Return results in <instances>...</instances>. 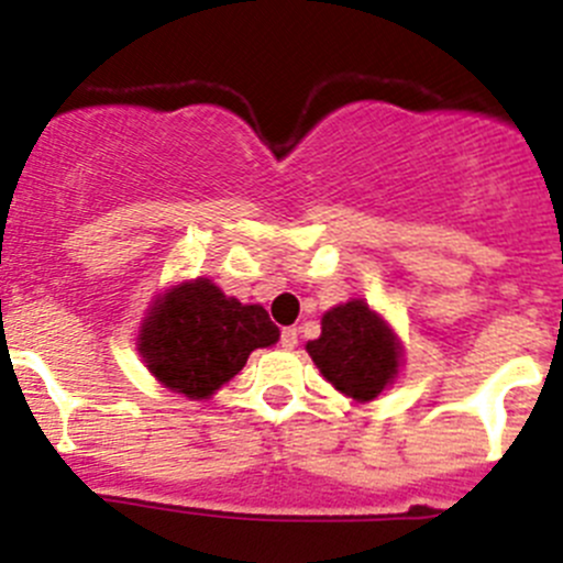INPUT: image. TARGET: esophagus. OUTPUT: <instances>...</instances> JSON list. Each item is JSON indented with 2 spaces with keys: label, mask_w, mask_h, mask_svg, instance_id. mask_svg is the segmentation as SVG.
Returning <instances> with one entry per match:
<instances>
[{
  "label": "esophagus",
  "mask_w": 563,
  "mask_h": 563,
  "mask_svg": "<svg viewBox=\"0 0 563 563\" xmlns=\"http://www.w3.org/2000/svg\"><path fill=\"white\" fill-rule=\"evenodd\" d=\"M282 347H285V351H292V347L298 345V331L296 329H282Z\"/></svg>",
  "instance_id": "esophagus-1"
}]
</instances>
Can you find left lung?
Segmentation results:
<instances>
[{
	"label": "left lung",
	"instance_id": "obj_1",
	"mask_svg": "<svg viewBox=\"0 0 563 563\" xmlns=\"http://www.w3.org/2000/svg\"><path fill=\"white\" fill-rule=\"evenodd\" d=\"M323 331L307 342L309 356L340 393L371 400L398 373L400 347L365 301H347L323 314Z\"/></svg>",
	"mask_w": 563,
	"mask_h": 563
}]
</instances>
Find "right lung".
Listing matches in <instances>:
<instances>
[{"label": "right lung", "instance_id": "obj_1", "mask_svg": "<svg viewBox=\"0 0 563 563\" xmlns=\"http://www.w3.org/2000/svg\"><path fill=\"white\" fill-rule=\"evenodd\" d=\"M278 340V329L260 303L243 307L210 278L174 287L154 303L143 323L146 367L174 393L198 400L238 376L254 347Z\"/></svg>", "mask_w": 563, "mask_h": 563}]
</instances>
